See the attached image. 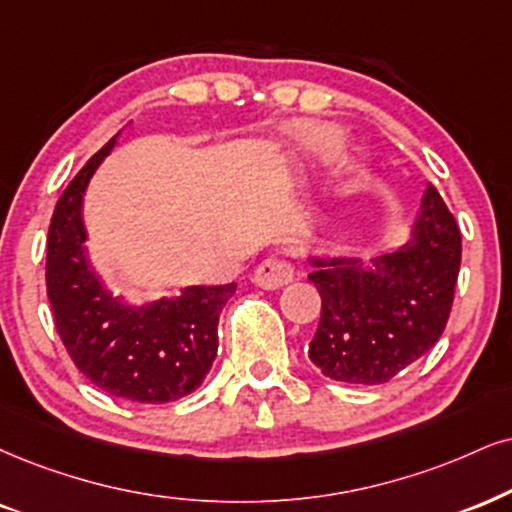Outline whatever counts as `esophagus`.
<instances>
[{"mask_svg": "<svg viewBox=\"0 0 512 512\" xmlns=\"http://www.w3.org/2000/svg\"><path fill=\"white\" fill-rule=\"evenodd\" d=\"M294 280V266L285 258H266L254 270V285L261 289H280Z\"/></svg>", "mask_w": 512, "mask_h": 512, "instance_id": "esophagus-1", "label": "esophagus"}]
</instances>
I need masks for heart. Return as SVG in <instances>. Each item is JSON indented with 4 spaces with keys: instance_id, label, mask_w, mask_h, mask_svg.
<instances>
[{
    "instance_id": "heart-1",
    "label": "heart",
    "mask_w": 512,
    "mask_h": 512,
    "mask_svg": "<svg viewBox=\"0 0 512 512\" xmlns=\"http://www.w3.org/2000/svg\"><path fill=\"white\" fill-rule=\"evenodd\" d=\"M308 144H311L315 151H323V154H330V151L337 149L339 135L334 130L315 128V130L308 132Z\"/></svg>"
}]
</instances>
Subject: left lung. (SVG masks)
I'll return each instance as SVG.
<instances>
[{"label":"left lung","mask_w":512,"mask_h":512,"mask_svg":"<svg viewBox=\"0 0 512 512\" xmlns=\"http://www.w3.org/2000/svg\"><path fill=\"white\" fill-rule=\"evenodd\" d=\"M308 280L323 308L308 358L325 377L384 384L425 356L449 323L460 270V230L427 185L410 239L370 258L311 256Z\"/></svg>","instance_id":"1"}]
</instances>
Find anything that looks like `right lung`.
Returning a JSON list of instances; mask_svg holds the SVG:
<instances>
[{"label":"right lung","mask_w":512,"mask_h":512,"mask_svg":"<svg viewBox=\"0 0 512 512\" xmlns=\"http://www.w3.org/2000/svg\"><path fill=\"white\" fill-rule=\"evenodd\" d=\"M118 137V135H116ZM111 137L56 201L47 237V296L68 356L106 394L168 403L204 382L218 353V318L237 285L185 287L180 296L125 304L87 261L82 197L116 144Z\"/></svg>","instance_id":"add662e5"}]
</instances>
